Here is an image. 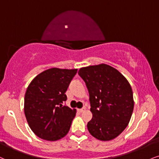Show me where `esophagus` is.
Wrapping results in <instances>:
<instances>
[{
	"instance_id": "obj_1",
	"label": "esophagus",
	"mask_w": 159,
	"mask_h": 159,
	"mask_svg": "<svg viewBox=\"0 0 159 159\" xmlns=\"http://www.w3.org/2000/svg\"><path fill=\"white\" fill-rule=\"evenodd\" d=\"M85 110H86V108H84V107H83V108H81V109H79V110H78V111H79L80 112H84Z\"/></svg>"
}]
</instances>
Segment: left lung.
Wrapping results in <instances>:
<instances>
[{
    "label": "left lung",
    "instance_id": "8db88e82",
    "mask_svg": "<svg viewBox=\"0 0 159 159\" xmlns=\"http://www.w3.org/2000/svg\"><path fill=\"white\" fill-rule=\"evenodd\" d=\"M89 94L93 118L87 129L100 141L116 139L127 127L134 108L131 86L127 78L110 65L101 64L81 67Z\"/></svg>",
    "mask_w": 159,
    "mask_h": 159
}]
</instances>
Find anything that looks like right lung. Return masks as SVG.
<instances>
[{
	"mask_svg": "<svg viewBox=\"0 0 159 159\" xmlns=\"http://www.w3.org/2000/svg\"><path fill=\"white\" fill-rule=\"evenodd\" d=\"M77 69L51 68L32 79L24 97L26 121L38 137L49 141L64 138L76 115L75 109L63 105L65 94Z\"/></svg>",
	"mask_w": 159,
	"mask_h": 159,
	"instance_id": "obj_1",
	"label": "right lung"
}]
</instances>
